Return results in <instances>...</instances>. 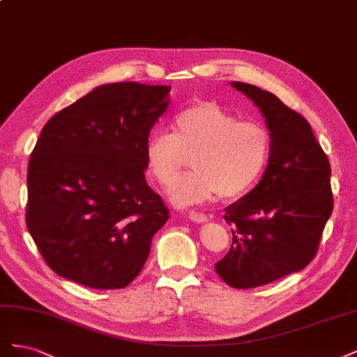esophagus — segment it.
I'll return each mask as SVG.
<instances>
[{
    "mask_svg": "<svg viewBox=\"0 0 357 357\" xmlns=\"http://www.w3.org/2000/svg\"><path fill=\"white\" fill-rule=\"evenodd\" d=\"M189 220L190 222H195V223H205V222H208V218L204 213L190 211L189 213Z\"/></svg>",
    "mask_w": 357,
    "mask_h": 357,
    "instance_id": "34e87169",
    "label": "esophagus"
}]
</instances>
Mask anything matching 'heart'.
Returning <instances> with one entry per match:
<instances>
[{
  "label": "heart",
  "mask_w": 357,
  "mask_h": 357,
  "mask_svg": "<svg viewBox=\"0 0 357 357\" xmlns=\"http://www.w3.org/2000/svg\"><path fill=\"white\" fill-rule=\"evenodd\" d=\"M171 131L162 129L147 138L144 160L153 180L168 186L192 156L193 171L169 189L177 207L244 195L261 178L271 156V135L264 125L240 121L214 102L180 112Z\"/></svg>",
  "instance_id": "1"
}]
</instances>
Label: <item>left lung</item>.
Masks as SVG:
<instances>
[{"instance_id":"8db88e82","label":"left lung","mask_w":357,"mask_h":357,"mask_svg":"<svg viewBox=\"0 0 357 357\" xmlns=\"http://www.w3.org/2000/svg\"><path fill=\"white\" fill-rule=\"evenodd\" d=\"M253 101L271 135V156L261 181L225 208L232 245L215 273L235 289H252L298 273L316 255L333 198L328 156L299 113L271 92L231 82Z\"/></svg>"}]
</instances>
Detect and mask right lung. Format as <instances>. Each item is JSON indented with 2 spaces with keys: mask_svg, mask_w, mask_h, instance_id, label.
Segmentation results:
<instances>
[{
  "mask_svg": "<svg viewBox=\"0 0 357 357\" xmlns=\"http://www.w3.org/2000/svg\"><path fill=\"white\" fill-rule=\"evenodd\" d=\"M171 86L107 83L53 116L28 165L26 226L58 275L122 289L169 214L147 186L144 146Z\"/></svg>",
  "mask_w": 357,
  "mask_h": 357,
  "instance_id": "obj_1",
  "label": "right lung"
}]
</instances>
